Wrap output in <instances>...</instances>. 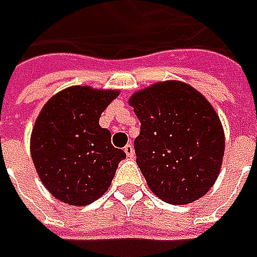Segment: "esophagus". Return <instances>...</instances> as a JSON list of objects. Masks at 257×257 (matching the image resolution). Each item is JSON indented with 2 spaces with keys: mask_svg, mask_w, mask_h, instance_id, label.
Instances as JSON below:
<instances>
[{
  "mask_svg": "<svg viewBox=\"0 0 257 257\" xmlns=\"http://www.w3.org/2000/svg\"><path fill=\"white\" fill-rule=\"evenodd\" d=\"M124 152H125V154H127V157L133 159V157H134V147H133V144H127V146L124 147Z\"/></svg>",
  "mask_w": 257,
  "mask_h": 257,
  "instance_id": "1",
  "label": "esophagus"
}]
</instances>
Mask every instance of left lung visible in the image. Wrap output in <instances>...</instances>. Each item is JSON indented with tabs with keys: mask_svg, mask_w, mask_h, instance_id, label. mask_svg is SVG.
<instances>
[{
	"mask_svg": "<svg viewBox=\"0 0 257 257\" xmlns=\"http://www.w3.org/2000/svg\"><path fill=\"white\" fill-rule=\"evenodd\" d=\"M128 103L142 123L134 150L150 190L172 204L204 196L224 153L222 123L212 104L182 81L156 83Z\"/></svg>",
	"mask_w": 257,
	"mask_h": 257,
	"instance_id": "left-lung-1",
	"label": "left lung"
}]
</instances>
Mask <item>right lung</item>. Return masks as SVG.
Here are the masks:
<instances>
[{
  "mask_svg": "<svg viewBox=\"0 0 257 257\" xmlns=\"http://www.w3.org/2000/svg\"><path fill=\"white\" fill-rule=\"evenodd\" d=\"M117 90L74 85L53 95L35 120L31 157L47 190L71 206H87L110 187L125 153L98 120Z\"/></svg>",
  "mask_w": 257,
  "mask_h": 257,
  "instance_id": "1",
  "label": "right lung"
}]
</instances>
